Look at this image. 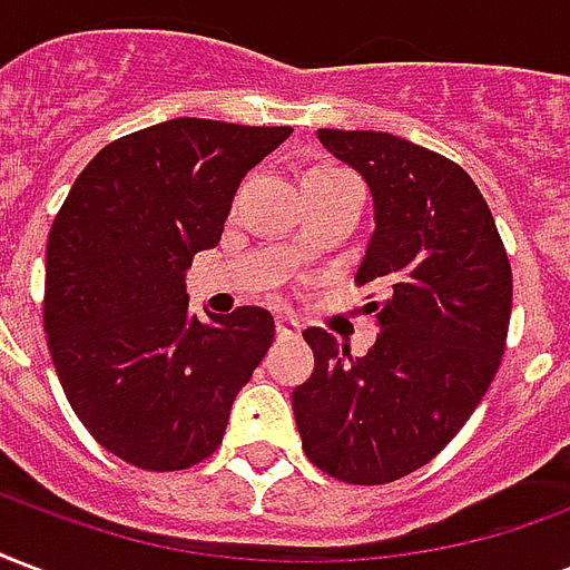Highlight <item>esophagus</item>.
Instances as JSON below:
<instances>
[{"instance_id": "1", "label": "esophagus", "mask_w": 570, "mask_h": 570, "mask_svg": "<svg viewBox=\"0 0 570 570\" xmlns=\"http://www.w3.org/2000/svg\"><path fill=\"white\" fill-rule=\"evenodd\" d=\"M275 328H277V337H298V332H302V325H298V320L295 316H275Z\"/></svg>"}]
</instances>
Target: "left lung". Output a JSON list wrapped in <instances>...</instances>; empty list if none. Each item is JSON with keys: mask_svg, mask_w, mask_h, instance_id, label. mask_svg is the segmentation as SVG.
Wrapping results in <instances>:
<instances>
[{"mask_svg": "<svg viewBox=\"0 0 570 570\" xmlns=\"http://www.w3.org/2000/svg\"><path fill=\"white\" fill-rule=\"evenodd\" d=\"M362 173L373 229L355 281L385 286L380 337L350 355L307 328L314 373L293 391L307 460L346 484H389L449 445L497 376L511 320V266L463 167L385 130L320 128Z\"/></svg>", "mask_w": 570, "mask_h": 570, "instance_id": "1", "label": "left lung"}]
</instances>
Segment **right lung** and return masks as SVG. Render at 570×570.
I'll list each match as a JSON object with an SVG mask.
<instances>
[{
	"mask_svg": "<svg viewBox=\"0 0 570 570\" xmlns=\"http://www.w3.org/2000/svg\"><path fill=\"white\" fill-rule=\"evenodd\" d=\"M293 128L169 119L95 155L47 238L43 332L65 397L116 458L206 460L275 341L263 307L188 311L185 272L220 242L238 181Z\"/></svg>",
	"mask_w": 570,
	"mask_h": 570,
	"instance_id": "1",
	"label": "right lung"
}]
</instances>
